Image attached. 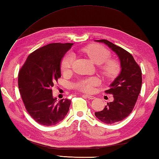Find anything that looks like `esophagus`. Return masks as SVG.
Returning a JSON list of instances; mask_svg holds the SVG:
<instances>
[{
  "label": "esophagus",
  "mask_w": 159,
  "mask_h": 159,
  "mask_svg": "<svg viewBox=\"0 0 159 159\" xmlns=\"http://www.w3.org/2000/svg\"><path fill=\"white\" fill-rule=\"evenodd\" d=\"M83 96H84V97H85V98H87L90 99V100H93V99L95 98V97H94V96H89V95H87V94H84Z\"/></svg>",
  "instance_id": "obj_1"
}]
</instances>
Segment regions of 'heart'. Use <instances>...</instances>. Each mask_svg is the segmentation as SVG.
<instances>
[{
  "instance_id": "1",
  "label": "heart",
  "mask_w": 159,
  "mask_h": 159,
  "mask_svg": "<svg viewBox=\"0 0 159 159\" xmlns=\"http://www.w3.org/2000/svg\"><path fill=\"white\" fill-rule=\"evenodd\" d=\"M81 51L88 56L91 60L97 64H102L104 62L102 67L104 73L108 76H113L118 70V65L116 61L109 60L110 52L109 50L100 44H91L81 49ZM74 60V55L72 52H69L64 56L61 61V70L66 72L70 70ZM99 79L97 77H90L78 81L74 87L76 89L85 92H92L93 87L98 85Z\"/></svg>"
}]
</instances>
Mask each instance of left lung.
<instances>
[{"label":"left lung","mask_w":159,"mask_h":159,"mask_svg":"<svg viewBox=\"0 0 159 159\" xmlns=\"http://www.w3.org/2000/svg\"><path fill=\"white\" fill-rule=\"evenodd\" d=\"M105 43L116 53L120 61V74L110 85L106 93L113 94V101L104 109L95 113L98 119L105 124L123 120L133 111L142 85L141 70L130 53L106 39L96 40Z\"/></svg>","instance_id":"left-lung-1"}]
</instances>
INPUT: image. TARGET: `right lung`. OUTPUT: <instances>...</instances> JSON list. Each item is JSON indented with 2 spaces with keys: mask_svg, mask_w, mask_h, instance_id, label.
<instances>
[{
  "mask_svg": "<svg viewBox=\"0 0 159 159\" xmlns=\"http://www.w3.org/2000/svg\"><path fill=\"white\" fill-rule=\"evenodd\" d=\"M72 43H52L30 54L19 71L18 87L27 112L37 122L53 126L69 111L71 100L59 102L52 96V87L61 77L63 57Z\"/></svg>",
  "mask_w": 159,
  "mask_h": 159,
  "instance_id": "obj_1",
  "label": "right lung"
}]
</instances>
